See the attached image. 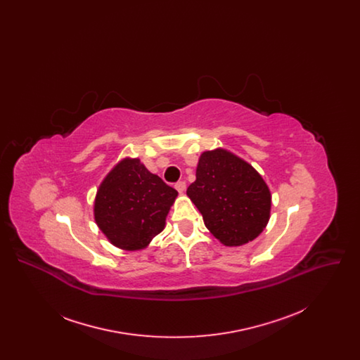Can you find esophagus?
<instances>
[{
	"instance_id": "1",
	"label": "esophagus",
	"mask_w": 360,
	"mask_h": 360,
	"mask_svg": "<svg viewBox=\"0 0 360 360\" xmlns=\"http://www.w3.org/2000/svg\"><path fill=\"white\" fill-rule=\"evenodd\" d=\"M175 188L178 190V193H184L185 190H186V184L184 182V181H181V182H178V184H175Z\"/></svg>"
}]
</instances>
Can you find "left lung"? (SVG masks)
<instances>
[{
	"label": "left lung",
	"mask_w": 360,
	"mask_h": 360,
	"mask_svg": "<svg viewBox=\"0 0 360 360\" xmlns=\"http://www.w3.org/2000/svg\"><path fill=\"white\" fill-rule=\"evenodd\" d=\"M207 231L225 247L244 245L264 231L271 191L243 158L217 147L200 155L195 181L186 191Z\"/></svg>",
	"instance_id": "1"
}]
</instances>
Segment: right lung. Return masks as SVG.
Instances as JSON below:
<instances>
[{
    "label": "right lung",
    "mask_w": 360,
    "mask_h": 360,
    "mask_svg": "<svg viewBox=\"0 0 360 360\" xmlns=\"http://www.w3.org/2000/svg\"><path fill=\"white\" fill-rule=\"evenodd\" d=\"M176 197L178 191L148 172L139 158L125 156L97 188L94 221L115 247L141 251L165 229Z\"/></svg>",
    "instance_id": "add662e5"
}]
</instances>
